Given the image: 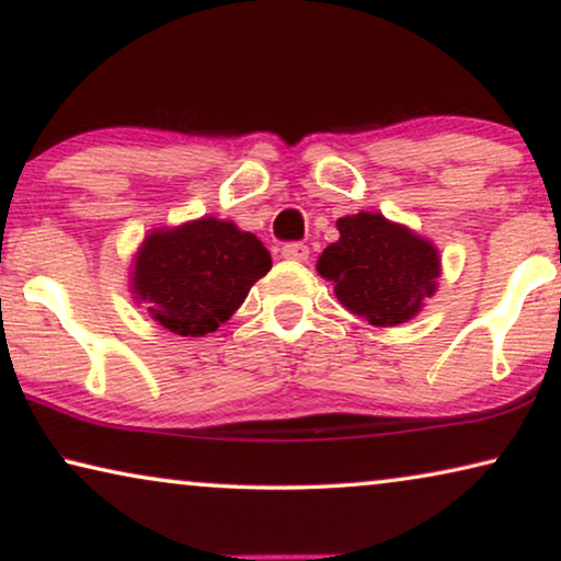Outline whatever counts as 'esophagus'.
<instances>
[{
    "label": "esophagus",
    "instance_id": "34e87169",
    "mask_svg": "<svg viewBox=\"0 0 561 561\" xmlns=\"http://www.w3.org/2000/svg\"><path fill=\"white\" fill-rule=\"evenodd\" d=\"M280 255L286 260H296V263H304L309 260V248L304 242H288L280 248Z\"/></svg>",
    "mask_w": 561,
    "mask_h": 561
}]
</instances>
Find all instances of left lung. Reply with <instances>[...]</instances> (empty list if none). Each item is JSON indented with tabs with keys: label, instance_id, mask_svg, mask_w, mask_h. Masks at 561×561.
Here are the masks:
<instances>
[{
	"label": "left lung",
	"instance_id": "left-lung-1",
	"mask_svg": "<svg viewBox=\"0 0 561 561\" xmlns=\"http://www.w3.org/2000/svg\"><path fill=\"white\" fill-rule=\"evenodd\" d=\"M336 229L340 240L321 252L317 271L334 280L344 309L375 327L416 317L442 271L434 244L375 211L342 217Z\"/></svg>",
	"mask_w": 561,
	"mask_h": 561
}]
</instances>
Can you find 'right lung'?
Returning a JSON list of instances; mask_svg holds the SVG:
<instances>
[{
	"label": "right lung",
	"instance_id": "right-lung-1",
	"mask_svg": "<svg viewBox=\"0 0 561 561\" xmlns=\"http://www.w3.org/2000/svg\"><path fill=\"white\" fill-rule=\"evenodd\" d=\"M273 267L271 252L232 221L204 217L145 237L133 265V294L160 327L179 336L217 332Z\"/></svg>",
	"mask_w": 561,
	"mask_h": 561
}]
</instances>
